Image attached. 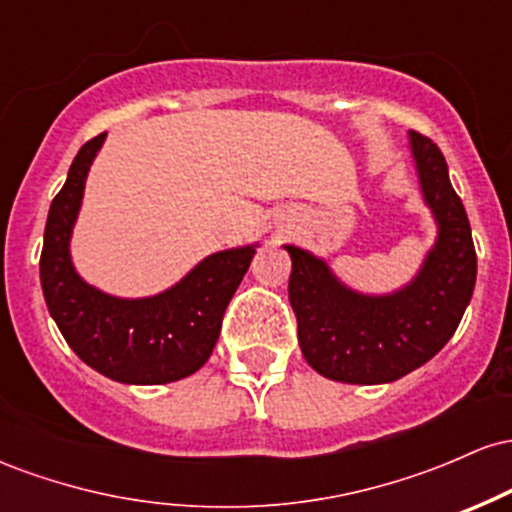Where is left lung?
Here are the masks:
<instances>
[{"instance_id": "8db88e82", "label": "left lung", "mask_w": 512, "mask_h": 512, "mask_svg": "<svg viewBox=\"0 0 512 512\" xmlns=\"http://www.w3.org/2000/svg\"><path fill=\"white\" fill-rule=\"evenodd\" d=\"M409 144L438 223L436 245L411 284L366 296L344 286L320 257L284 245L301 351L317 373L339 383H392L424 366L455 334L477 281L472 228L450 185L445 156L419 132H409Z\"/></svg>"}]
</instances>
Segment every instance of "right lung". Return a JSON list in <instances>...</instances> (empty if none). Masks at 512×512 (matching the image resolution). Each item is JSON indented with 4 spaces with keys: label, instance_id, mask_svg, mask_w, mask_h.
I'll use <instances>...</instances> for the list:
<instances>
[{
    "label": "right lung",
    "instance_id": "add662e5",
    "mask_svg": "<svg viewBox=\"0 0 512 512\" xmlns=\"http://www.w3.org/2000/svg\"><path fill=\"white\" fill-rule=\"evenodd\" d=\"M103 139L105 134H98L81 146L50 204L40 255L45 303L74 354L105 378L127 385L173 383L207 363L255 245L209 255L185 279L151 298H115L93 289L76 274L69 238Z\"/></svg>",
    "mask_w": 512,
    "mask_h": 512
}]
</instances>
